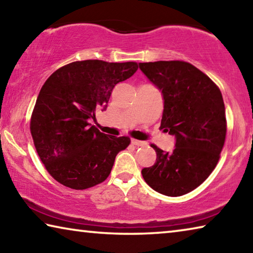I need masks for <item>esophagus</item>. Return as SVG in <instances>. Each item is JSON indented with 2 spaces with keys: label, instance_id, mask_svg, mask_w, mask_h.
I'll use <instances>...</instances> for the list:
<instances>
[{
  "label": "esophagus",
  "instance_id": "esophagus-1",
  "mask_svg": "<svg viewBox=\"0 0 253 253\" xmlns=\"http://www.w3.org/2000/svg\"><path fill=\"white\" fill-rule=\"evenodd\" d=\"M131 144L136 145V146H145V145H146V142H143V140H138V139H131Z\"/></svg>",
  "mask_w": 253,
  "mask_h": 253
}]
</instances>
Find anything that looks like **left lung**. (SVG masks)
Segmentation results:
<instances>
[{
    "label": "left lung",
    "mask_w": 253,
    "mask_h": 253,
    "mask_svg": "<svg viewBox=\"0 0 253 253\" xmlns=\"http://www.w3.org/2000/svg\"><path fill=\"white\" fill-rule=\"evenodd\" d=\"M139 69L162 91L161 128L175 137L172 153L152 145L156 162L143 169L142 175L158 193L184 195L201 185L219 162L226 134L222 93L188 62H143Z\"/></svg>",
    "instance_id": "8db88e82"
}]
</instances>
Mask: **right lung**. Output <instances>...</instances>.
I'll use <instances>...</instances> for the list:
<instances>
[{
    "instance_id": "1",
    "label": "right lung",
    "mask_w": 253,
    "mask_h": 253,
    "mask_svg": "<svg viewBox=\"0 0 253 253\" xmlns=\"http://www.w3.org/2000/svg\"><path fill=\"white\" fill-rule=\"evenodd\" d=\"M136 62L84 60L51 75L34 106L30 129L38 155L55 181L74 190L104 182L128 137L106 135L90 124L106 110L115 85L135 74Z\"/></svg>"
}]
</instances>
